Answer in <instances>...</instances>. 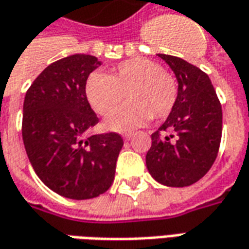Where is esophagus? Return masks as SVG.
Here are the masks:
<instances>
[{"label":"esophagus","instance_id":"1","mask_svg":"<svg viewBox=\"0 0 249 249\" xmlns=\"http://www.w3.org/2000/svg\"><path fill=\"white\" fill-rule=\"evenodd\" d=\"M123 137H124V140H130V139L133 137V133H130V132H125V133H123Z\"/></svg>","mask_w":249,"mask_h":249}]
</instances>
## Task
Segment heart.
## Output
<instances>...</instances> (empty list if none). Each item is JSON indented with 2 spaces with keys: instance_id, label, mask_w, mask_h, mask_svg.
<instances>
[{
  "instance_id": "obj_1",
  "label": "heart",
  "mask_w": 249,
  "mask_h": 249,
  "mask_svg": "<svg viewBox=\"0 0 249 249\" xmlns=\"http://www.w3.org/2000/svg\"><path fill=\"white\" fill-rule=\"evenodd\" d=\"M85 91L89 104L101 116L112 112L127 94L130 102L107 120V128L114 130H129L151 119H164L178 98L175 78L147 58L124 60L109 75L93 72Z\"/></svg>"
}]
</instances>
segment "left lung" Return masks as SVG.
<instances>
[{"mask_svg":"<svg viewBox=\"0 0 249 249\" xmlns=\"http://www.w3.org/2000/svg\"><path fill=\"white\" fill-rule=\"evenodd\" d=\"M178 81V98L154 132L145 163L152 178L170 187L198 182L213 166L222 133V109L208 74L183 59L158 53Z\"/></svg>","mask_w":249,"mask_h":249,"instance_id":"left-lung-1","label":"left lung"}]
</instances>
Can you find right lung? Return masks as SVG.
I'll return each instance as SVG.
<instances>
[{
  "label": "right lung",
  "mask_w": 249,
  "mask_h": 249,
  "mask_svg": "<svg viewBox=\"0 0 249 249\" xmlns=\"http://www.w3.org/2000/svg\"><path fill=\"white\" fill-rule=\"evenodd\" d=\"M95 56L75 53L41 71L22 107V140L40 180L71 199L98 197L112 186L124 142L116 132L86 137L98 117L86 98V81L100 67Z\"/></svg>",
  "instance_id": "add662e5"
}]
</instances>
